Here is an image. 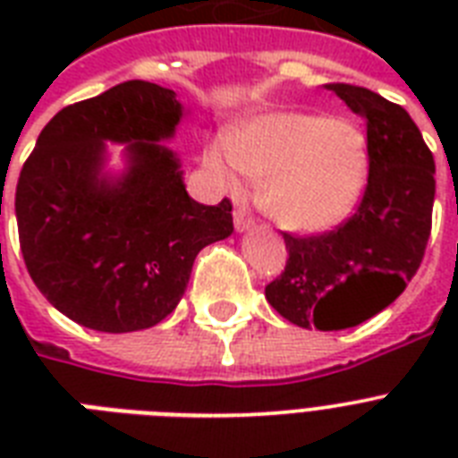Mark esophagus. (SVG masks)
<instances>
[{"label": "esophagus", "instance_id": "obj_1", "mask_svg": "<svg viewBox=\"0 0 458 458\" xmlns=\"http://www.w3.org/2000/svg\"><path fill=\"white\" fill-rule=\"evenodd\" d=\"M254 228V221H251L250 216L244 214L242 208L240 211H235V230L237 233H247V230Z\"/></svg>", "mask_w": 458, "mask_h": 458}]
</instances>
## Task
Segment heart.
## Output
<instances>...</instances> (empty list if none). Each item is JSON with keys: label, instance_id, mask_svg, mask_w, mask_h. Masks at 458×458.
Wrapping results in <instances>:
<instances>
[{"label": "heart", "instance_id": "obj_1", "mask_svg": "<svg viewBox=\"0 0 458 458\" xmlns=\"http://www.w3.org/2000/svg\"><path fill=\"white\" fill-rule=\"evenodd\" d=\"M204 164L223 185L266 178L259 201L293 233H326L354 214L369 182V142L356 125L306 111H261L244 118Z\"/></svg>", "mask_w": 458, "mask_h": 458}]
</instances>
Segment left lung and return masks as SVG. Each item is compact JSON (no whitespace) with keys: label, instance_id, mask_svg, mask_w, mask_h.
Segmentation results:
<instances>
[{"label":"left lung","instance_id":"8db88e82","mask_svg":"<svg viewBox=\"0 0 458 458\" xmlns=\"http://www.w3.org/2000/svg\"><path fill=\"white\" fill-rule=\"evenodd\" d=\"M327 88L366 121L369 185L333 233L283 235L290 259L266 300L309 330L354 327L404 293L423 261L435 201V158L411 116L366 88Z\"/></svg>","mask_w":458,"mask_h":458}]
</instances>
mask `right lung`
I'll return each mask as SVG.
<instances>
[{
  "mask_svg": "<svg viewBox=\"0 0 458 458\" xmlns=\"http://www.w3.org/2000/svg\"><path fill=\"white\" fill-rule=\"evenodd\" d=\"M185 114L173 89L128 81L39 132L16 185L18 240L32 283L75 323L157 326L182 300L197 254L233 233V204L194 201L165 145ZM109 144L124 147L118 172Z\"/></svg>",
  "mask_w": 458,
  "mask_h": 458,
  "instance_id": "right-lung-1",
  "label": "right lung"
}]
</instances>
